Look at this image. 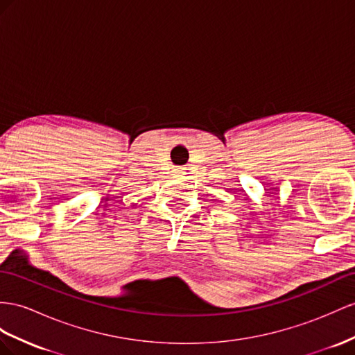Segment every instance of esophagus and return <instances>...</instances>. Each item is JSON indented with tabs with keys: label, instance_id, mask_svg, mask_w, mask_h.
<instances>
[{
	"label": "esophagus",
	"instance_id": "1",
	"mask_svg": "<svg viewBox=\"0 0 355 355\" xmlns=\"http://www.w3.org/2000/svg\"><path fill=\"white\" fill-rule=\"evenodd\" d=\"M177 172H178V174H180V172H181V171H178V169H177Z\"/></svg>",
	"mask_w": 355,
	"mask_h": 355
}]
</instances>
